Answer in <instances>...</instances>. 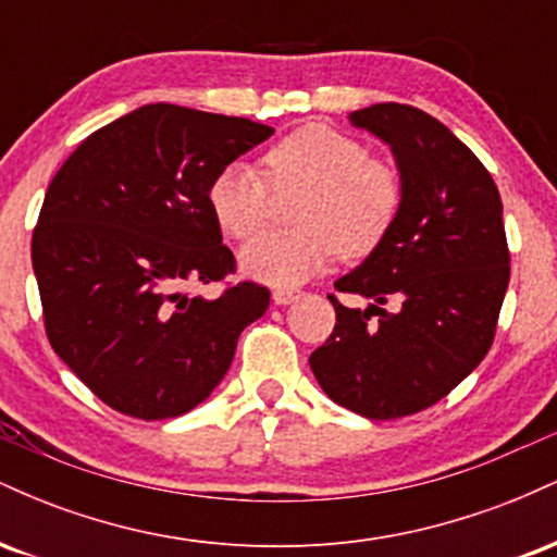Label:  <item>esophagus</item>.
<instances>
[{
	"instance_id": "esophagus-1",
	"label": "esophagus",
	"mask_w": 557,
	"mask_h": 557,
	"mask_svg": "<svg viewBox=\"0 0 557 557\" xmlns=\"http://www.w3.org/2000/svg\"><path fill=\"white\" fill-rule=\"evenodd\" d=\"M298 296H296V290H274L272 293V300L277 306H285V304H290V300H296Z\"/></svg>"
}]
</instances>
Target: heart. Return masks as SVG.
<instances>
[{"mask_svg":"<svg viewBox=\"0 0 557 557\" xmlns=\"http://www.w3.org/2000/svg\"><path fill=\"white\" fill-rule=\"evenodd\" d=\"M264 164L267 175L248 162L227 164L207 190L216 225L238 240L253 238L270 222L272 188L267 176L280 194L304 190L293 212L300 227L267 233L243 248V272L261 283H304L322 272L335 251L348 259L367 257L398 220V172L369 157L361 140L335 127H298L267 151Z\"/></svg>","mask_w":557,"mask_h":557,"instance_id":"obj_1","label":"heart"}]
</instances>
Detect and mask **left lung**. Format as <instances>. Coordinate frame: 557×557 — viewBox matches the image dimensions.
Segmentation results:
<instances>
[{"label": "left lung", "mask_w": 557, "mask_h": 557, "mask_svg": "<svg viewBox=\"0 0 557 557\" xmlns=\"http://www.w3.org/2000/svg\"><path fill=\"white\" fill-rule=\"evenodd\" d=\"M350 123L393 149L403 203L387 238L335 283L372 304L330 296L337 324L309 363L337 406L387 421L443 400L487 356L510 253L495 181L440 120L385 101Z\"/></svg>", "instance_id": "left-lung-1"}]
</instances>
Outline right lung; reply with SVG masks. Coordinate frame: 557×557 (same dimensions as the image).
Here are the masks:
<instances>
[{"label": "right lung", "mask_w": 557, "mask_h": 557, "mask_svg": "<svg viewBox=\"0 0 557 557\" xmlns=\"http://www.w3.org/2000/svg\"><path fill=\"white\" fill-rule=\"evenodd\" d=\"M270 125L146 104L91 133L49 183L30 240L54 354L101 403L144 421L188 413L233 363L270 290L227 285L233 251L209 209L220 170Z\"/></svg>", "instance_id": "add662e5"}]
</instances>
